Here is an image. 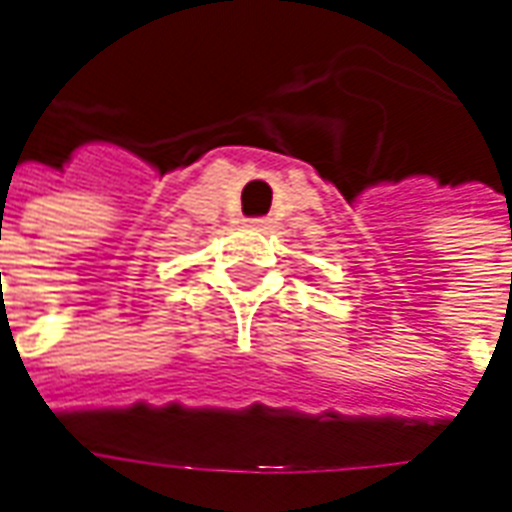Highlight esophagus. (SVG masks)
Wrapping results in <instances>:
<instances>
[{"label": "esophagus", "mask_w": 512, "mask_h": 512, "mask_svg": "<svg viewBox=\"0 0 512 512\" xmlns=\"http://www.w3.org/2000/svg\"><path fill=\"white\" fill-rule=\"evenodd\" d=\"M268 224H271V219H266V216H257V219H249V227H257V230H266Z\"/></svg>", "instance_id": "1"}]
</instances>
